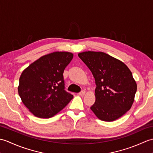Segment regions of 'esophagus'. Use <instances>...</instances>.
<instances>
[{"label": "esophagus", "instance_id": "1", "mask_svg": "<svg viewBox=\"0 0 153 153\" xmlns=\"http://www.w3.org/2000/svg\"><path fill=\"white\" fill-rule=\"evenodd\" d=\"M85 91H84V90H83V91H81L80 93H79V94H78V95H80V96H83L84 95H85Z\"/></svg>", "mask_w": 153, "mask_h": 153}]
</instances>
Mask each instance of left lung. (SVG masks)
I'll use <instances>...</instances> for the list:
<instances>
[{
  "label": "left lung",
  "mask_w": 153,
  "mask_h": 153,
  "mask_svg": "<svg viewBox=\"0 0 153 153\" xmlns=\"http://www.w3.org/2000/svg\"><path fill=\"white\" fill-rule=\"evenodd\" d=\"M78 56L95 78V102L91 110L99 119L112 122L129 110L137 91V83L129 68L102 52L85 51Z\"/></svg>",
  "instance_id": "8db88e82"
}]
</instances>
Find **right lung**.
I'll return each instance as SVG.
<instances>
[{
    "label": "right lung",
    "instance_id": "1",
    "mask_svg": "<svg viewBox=\"0 0 153 153\" xmlns=\"http://www.w3.org/2000/svg\"><path fill=\"white\" fill-rule=\"evenodd\" d=\"M73 57L69 52H54L40 57L22 71L18 94L35 116L51 118L73 99L64 90L63 77L64 69Z\"/></svg>",
    "mask_w": 153,
    "mask_h": 153
}]
</instances>
